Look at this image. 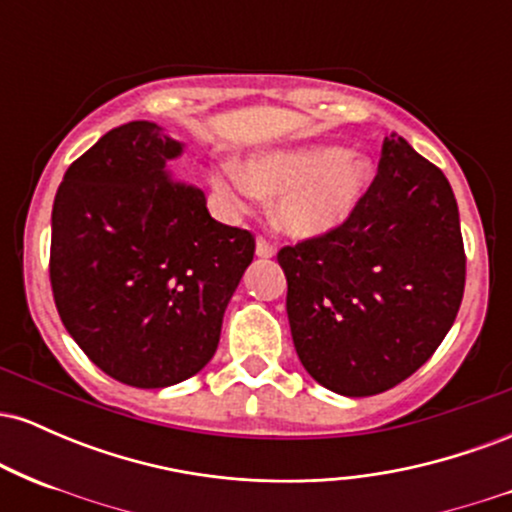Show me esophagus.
<instances>
[{
  "instance_id": "esophagus-1",
  "label": "esophagus",
  "mask_w": 512,
  "mask_h": 512,
  "mask_svg": "<svg viewBox=\"0 0 512 512\" xmlns=\"http://www.w3.org/2000/svg\"><path fill=\"white\" fill-rule=\"evenodd\" d=\"M257 257H274V245L272 243H269V240L267 238H257Z\"/></svg>"
}]
</instances>
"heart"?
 <instances>
[{"label": "heart", "mask_w": 512, "mask_h": 512, "mask_svg": "<svg viewBox=\"0 0 512 512\" xmlns=\"http://www.w3.org/2000/svg\"><path fill=\"white\" fill-rule=\"evenodd\" d=\"M373 180L368 158L349 156L342 146L267 151L250 158L236 173H223L216 187L223 197L243 207L255 195H281L276 223L296 238H313L354 214Z\"/></svg>", "instance_id": "obj_1"}]
</instances>
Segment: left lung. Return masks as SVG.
I'll return each instance as SVG.
<instances>
[{"label": "left lung", "instance_id": "obj_1", "mask_svg": "<svg viewBox=\"0 0 512 512\" xmlns=\"http://www.w3.org/2000/svg\"><path fill=\"white\" fill-rule=\"evenodd\" d=\"M276 260L303 368L346 397L378 395L424 366L455 322L467 276L450 182L399 134L385 139L354 214Z\"/></svg>", "mask_w": 512, "mask_h": 512}]
</instances>
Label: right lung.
<instances>
[{
    "label": "right lung",
    "instance_id": "right-lung-1",
    "mask_svg": "<svg viewBox=\"0 0 512 512\" xmlns=\"http://www.w3.org/2000/svg\"><path fill=\"white\" fill-rule=\"evenodd\" d=\"M182 146L146 120L103 134L52 204L50 286L62 325L103 373L144 390L199 373L255 236L211 219L166 163Z\"/></svg>",
    "mask_w": 512,
    "mask_h": 512
}]
</instances>
